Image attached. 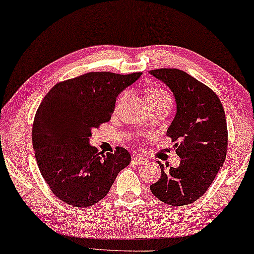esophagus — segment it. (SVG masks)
<instances>
[{"mask_svg":"<svg viewBox=\"0 0 254 254\" xmlns=\"http://www.w3.org/2000/svg\"><path fill=\"white\" fill-rule=\"evenodd\" d=\"M134 161L136 163H140V165H143V163H146L147 162V159L142 158V157H135L134 158Z\"/></svg>","mask_w":254,"mask_h":254,"instance_id":"1","label":"esophagus"}]
</instances>
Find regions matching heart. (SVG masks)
<instances>
[{"instance_id": "b5f03b06", "label": "heart", "mask_w": 254, "mask_h": 254, "mask_svg": "<svg viewBox=\"0 0 254 254\" xmlns=\"http://www.w3.org/2000/svg\"><path fill=\"white\" fill-rule=\"evenodd\" d=\"M128 96V92H125L124 94H122V96L119 97L118 100H117V103H116V111H118L120 108L123 107V104L125 103V101H126ZM147 102H151V101H155V100H171L170 95L168 94L166 91H163V89H153V91H151L147 93Z\"/></svg>"}]
</instances>
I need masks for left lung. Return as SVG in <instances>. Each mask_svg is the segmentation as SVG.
I'll return each mask as SVG.
<instances>
[{
    "label": "left lung",
    "mask_w": 254,
    "mask_h": 254,
    "mask_svg": "<svg viewBox=\"0 0 254 254\" xmlns=\"http://www.w3.org/2000/svg\"><path fill=\"white\" fill-rule=\"evenodd\" d=\"M150 73L166 84L176 100L177 111L167 135L175 144L181 163L161 168V177L150 186L160 201L174 206L193 203L219 173L228 145L224 108L211 88L179 69H157ZM167 167V166H166Z\"/></svg>",
    "instance_id": "left-lung-1"
}]
</instances>
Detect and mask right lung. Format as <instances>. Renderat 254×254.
I'll return each instance as SVG.
<instances>
[{
    "mask_svg": "<svg viewBox=\"0 0 254 254\" xmlns=\"http://www.w3.org/2000/svg\"><path fill=\"white\" fill-rule=\"evenodd\" d=\"M142 75L88 72L50 89L33 124L37 166L52 193L76 208L94 205L131 161L124 147L103 154L89 144L92 130L108 123L116 100Z\"/></svg>",
    "mask_w": 254,
    "mask_h": 254,
    "instance_id": "right-lung-1",
    "label": "right lung"
}]
</instances>
